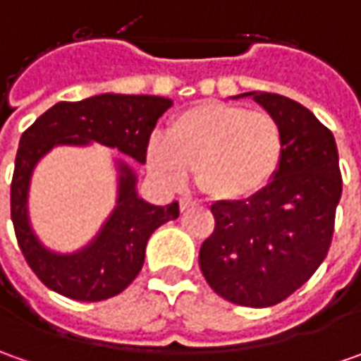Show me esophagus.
I'll use <instances>...</instances> for the list:
<instances>
[{
    "label": "esophagus",
    "instance_id": "34e87169",
    "mask_svg": "<svg viewBox=\"0 0 361 361\" xmlns=\"http://www.w3.org/2000/svg\"><path fill=\"white\" fill-rule=\"evenodd\" d=\"M178 204H180V211H187V209H190V207L195 204V201H192L190 197H183Z\"/></svg>",
    "mask_w": 361,
    "mask_h": 361
}]
</instances>
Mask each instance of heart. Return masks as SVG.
Instances as JSON below:
<instances>
[{
    "instance_id": "obj_1",
    "label": "heart",
    "mask_w": 361,
    "mask_h": 361,
    "mask_svg": "<svg viewBox=\"0 0 361 361\" xmlns=\"http://www.w3.org/2000/svg\"><path fill=\"white\" fill-rule=\"evenodd\" d=\"M148 169L171 187H183L195 171V185L216 201L257 195L279 171L283 132L265 110L229 102H201L178 116L166 136L148 145Z\"/></svg>"
}]
</instances>
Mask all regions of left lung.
Wrapping results in <instances>:
<instances>
[{"label": "left lung", "instance_id": "obj_1", "mask_svg": "<svg viewBox=\"0 0 361 361\" xmlns=\"http://www.w3.org/2000/svg\"><path fill=\"white\" fill-rule=\"evenodd\" d=\"M283 132L279 171L247 201L211 204L215 231L199 265L216 295L245 307L287 299L324 263L341 197L338 146L312 112L291 98L247 92Z\"/></svg>", "mask_w": 361, "mask_h": 361}]
</instances>
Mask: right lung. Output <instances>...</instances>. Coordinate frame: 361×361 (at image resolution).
Returning <instances> with one entry per match:
<instances>
[{"mask_svg": "<svg viewBox=\"0 0 361 361\" xmlns=\"http://www.w3.org/2000/svg\"><path fill=\"white\" fill-rule=\"evenodd\" d=\"M173 106L162 96L98 94L80 102H58L21 134L11 178V221L21 253L39 281L76 301H102L124 291L145 265L146 243L160 225L178 216V202L150 204L136 192V173L116 160L118 199L102 229L76 253H56L35 237L27 215V192L35 164L54 146L90 142L116 148L146 162L157 120Z\"/></svg>", "mask_w": 361, "mask_h": 361, "instance_id": "add662e5", "label": "right lung"}]
</instances>
